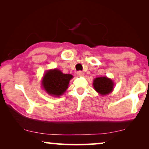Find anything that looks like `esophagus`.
I'll return each instance as SVG.
<instances>
[{
	"mask_svg": "<svg viewBox=\"0 0 149 149\" xmlns=\"http://www.w3.org/2000/svg\"><path fill=\"white\" fill-rule=\"evenodd\" d=\"M77 75H78L79 77H83V75H84V73L82 71H78L77 72Z\"/></svg>",
	"mask_w": 149,
	"mask_h": 149,
	"instance_id": "obj_1",
	"label": "esophagus"
}]
</instances>
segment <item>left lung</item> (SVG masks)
Segmentation results:
<instances>
[{"label": "left lung", "mask_w": 149, "mask_h": 149, "mask_svg": "<svg viewBox=\"0 0 149 149\" xmlns=\"http://www.w3.org/2000/svg\"><path fill=\"white\" fill-rule=\"evenodd\" d=\"M94 89L101 95H106L111 93L114 87V83L107 77H97L93 80Z\"/></svg>", "instance_id": "left-lung-1"}]
</instances>
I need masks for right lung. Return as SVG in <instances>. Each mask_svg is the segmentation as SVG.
Segmentation results:
<instances>
[{"instance_id":"1","label":"right lung","mask_w":149,"mask_h":149,"mask_svg":"<svg viewBox=\"0 0 149 149\" xmlns=\"http://www.w3.org/2000/svg\"><path fill=\"white\" fill-rule=\"evenodd\" d=\"M73 76L64 74L58 69L47 70L42 80V86L48 94L59 97L64 93L68 87V84Z\"/></svg>"}]
</instances>
